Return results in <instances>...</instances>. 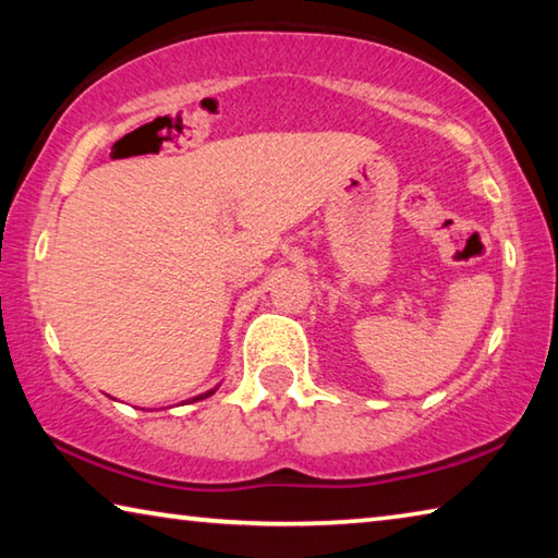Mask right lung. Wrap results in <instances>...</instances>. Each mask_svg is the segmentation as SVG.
Returning a JSON list of instances; mask_svg holds the SVG:
<instances>
[{
  "label": "right lung",
  "mask_w": 558,
  "mask_h": 558,
  "mask_svg": "<svg viewBox=\"0 0 558 558\" xmlns=\"http://www.w3.org/2000/svg\"><path fill=\"white\" fill-rule=\"evenodd\" d=\"M216 389H211V391H206V393H202V396H196V399H192V401H202V399H206V396H211Z\"/></svg>",
  "instance_id": "right-lung-1"
}]
</instances>
